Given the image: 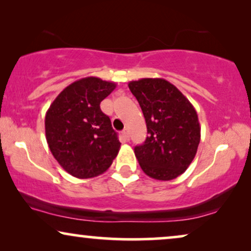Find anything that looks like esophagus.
Masks as SVG:
<instances>
[{
    "mask_svg": "<svg viewBox=\"0 0 251 251\" xmlns=\"http://www.w3.org/2000/svg\"><path fill=\"white\" fill-rule=\"evenodd\" d=\"M123 136H124V138H125L126 140H129V134H128L127 129H124V131H123Z\"/></svg>",
    "mask_w": 251,
    "mask_h": 251,
    "instance_id": "obj_1",
    "label": "esophagus"
}]
</instances>
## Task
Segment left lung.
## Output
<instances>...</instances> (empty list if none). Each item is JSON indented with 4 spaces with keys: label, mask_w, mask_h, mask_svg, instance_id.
Here are the masks:
<instances>
[{
    "label": "left lung",
    "mask_w": 251,
    "mask_h": 251,
    "mask_svg": "<svg viewBox=\"0 0 251 251\" xmlns=\"http://www.w3.org/2000/svg\"><path fill=\"white\" fill-rule=\"evenodd\" d=\"M145 116L148 136L134 152L142 171L162 181L188 169L201 140L198 112L175 85L162 78L128 82Z\"/></svg>",
    "instance_id": "8db88e82"
}]
</instances>
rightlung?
<instances>
[{
	"label": "right lung",
	"instance_id": "1",
	"mask_svg": "<svg viewBox=\"0 0 251 251\" xmlns=\"http://www.w3.org/2000/svg\"><path fill=\"white\" fill-rule=\"evenodd\" d=\"M116 86L96 76L79 79L65 87L47 110L45 128L50 151L75 178L102 175L118 155V136L100 108Z\"/></svg>",
	"mask_w": 251,
	"mask_h": 251
}]
</instances>
